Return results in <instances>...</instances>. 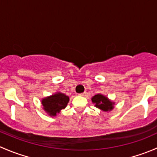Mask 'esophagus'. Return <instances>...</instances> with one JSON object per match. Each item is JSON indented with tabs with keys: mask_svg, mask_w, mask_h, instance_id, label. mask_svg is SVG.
Wrapping results in <instances>:
<instances>
[{
	"mask_svg": "<svg viewBox=\"0 0 157 157\" xmlns=\"http://www.w3.org/2000/svg\"><path fill=\"white\" fill-rule=\"evenodd\" d=\"M86 92H84V93H80V94H79V95H80V96H85V95H86Z\"/></svg>",
	"mask_w": 157,
	"mask_h": 157,
	"instance_id": "34e87169",
	"label": "esophagus"
}]
</instances>
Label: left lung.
Returning <instances> with one entry per match:
<instances>
[{"mask_svg":"<svg viewBox=\"0 0 157 157\" xmlns=\"http://www.w3.org/2000/svg\"><path fill=\"white\" fill-rule=\"evenodd\" d=\"M92 102L93 103L96 104V106L98 107L99 109H102V110L107 112V111L112 110L113 107V102L109 100L108 98L105 96H102L101 94L95 95L93 98H92Z\"/></svg>","mask_w":157,"mask_h":157,"instance_id":"1","label":"left lung"}]
</instances>
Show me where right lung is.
<instances>
[{
    "label": "right lung",
    "mask_w": 157,
    "mask_h": 157,
    "mask_svg": "<svg viewBox=\"0 0 157 157\" xmlns=\"http://www.w3.org/2000/svg\"><path fill=\"white\" fill-rule=\"evenodd\" d=\"M69 102V97L63 93H56L52 96L42 99V103L43 109L50 115L55 116L57 113H59L61 109L67 106Z\"/></svg>",
    "instance_id": "right-lung-1"
}]
</instances>
